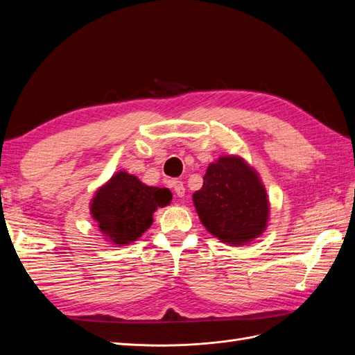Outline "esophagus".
<instances>
[{
    "instance_id": "obj_1",
    "label": "esophagus",
    "mask_w": 355,
    "mask_h": 355,
    "mask_svg": "<svg viewBox=\"0 0 355 355\" xmlns=\"http://www.w3.org/2000/svg\"><path fill=\"white\" fill-rule=\"evenodd\" d=\"M171 188H173V191L176 192L178 197H184L185 196V187H184V184H182L180 180H173V182H171Z\"/></svg>"
}]
</instances>
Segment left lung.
<instances>
[{"label": "left lung", "instance_id": "8db88e82", "mask_svg": "<svg viewBox=\"0 0 355 355\" xmlns=\"http://www.w3.org/2000/svg\"><path fill=\"white\" fill-rule=\"evenodd\" d=\"M206 230L220 241L243 245L265 231L270 202L256 171L240 157L209 164L202 188L192 196Z\"/></svg>", "mask_w": 355, "mask_h": 355}]
</instances>
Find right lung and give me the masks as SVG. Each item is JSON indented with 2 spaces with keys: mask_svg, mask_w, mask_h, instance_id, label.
<instances>
[{
  "mask_svg": "<svg viewBox=\"0 0 355 355\" xmlns=\"http://www.w3.org/2000/svg\"><path fill=\"white\" fill-rule=\"evenodd\" d=\"M170 201L167 188L148 187L127 171H116L96 191L90 213L108 241L124 245L141 237L153 225V213Z\"/></svg>",
  "mask_w": 355,
  "mask_h": 355,
  "instance_id": "obj_1",
  "label": "right lung"
}]
</instances>
